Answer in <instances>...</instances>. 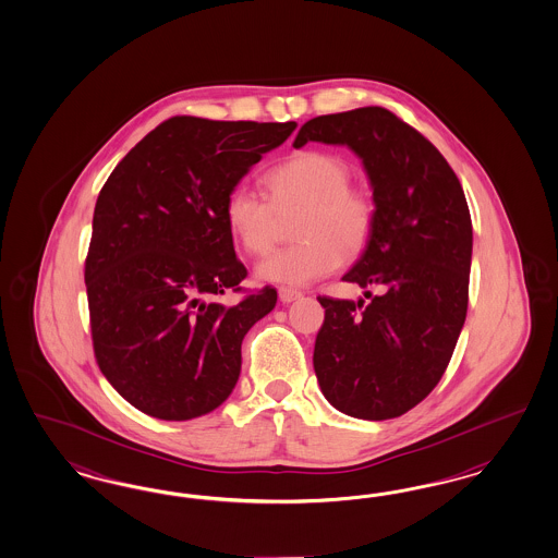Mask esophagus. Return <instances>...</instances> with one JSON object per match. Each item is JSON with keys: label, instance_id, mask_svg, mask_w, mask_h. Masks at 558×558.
Segmentation results:
<instances>
[{"label": "esophagus", "instance_id": "34e87169", "mask_svg": "<svg viewBox=\"0 0 558 558\" xmlns=\"http://www.w3.org/2000/svg\"><path fill=\"white\" fill-rule=\"evenodd\" d=\"M278 296H280V301L282 303H292V301H296V299H301L303 296V292H299V290H294V288H278Z\"/></svg>", "mask_w": 558, "mask_h": 558}]
</instances>
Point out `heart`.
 Here are the masks:
<instances>
[{"label": "heart", "instance_id": "obj_1", "mask_svg": "<svg viewBox=\"0 0 558 558\" xmlns=\"http://www.w3.org/2000/svg\"><path fill=\"white\" fill-rule=\"evenodd\" d=\"M348 163L325 151H303L270 169V196L252 184L231 187L225 219L243 250L266 255L278 239V213L303 208L296 222L299 243L268 255L257 274L262 280L287 287H306L360 254L374 229V204L350 186Z\"/></svg>", "mask_w": 558, "mask_h": 558}]
</instances>
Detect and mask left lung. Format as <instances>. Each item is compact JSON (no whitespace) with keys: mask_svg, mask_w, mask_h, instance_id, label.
<instances>
[{"mask_svg":"<svg viewBox=\"0 0 558 558\" xmlns=\"http://www.w3.org/2000/svg\"><path fill=\"white\" fill-rule=\"evenodd\" d=\"M308 141L348 145L362 159L374 229L343 280L383 290L357 303L319 296L315 374L341 413L392 420L434 390L457 348L473 257L469 204L444 155L387 108L308 120L294 147Z\"/></svg>","mask_w":558,"mask_h":558,"instance_id":"obj_1","label":"left lung"}]
</instances>
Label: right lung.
<instances>
[{
  "label": "right lung",
  "mask_w": 558,
  "mask_h": 558,
  "mask_svg": "<svg viewBox=\"0 0 558 558\" xmlns=\"http://www.w3.org/2000/svg\"><path fill=\"white\" fill-rule=\"evenodd\" d=\"M294 129L173 117L101 187L85 257L92 341L101 374L138 411L186 422L235 389L241 341L278 294L266 287L220 303L247 276L225 201Z\"/></svg>",
  "instance_id": "right-lung-1"
}]
</instances>
